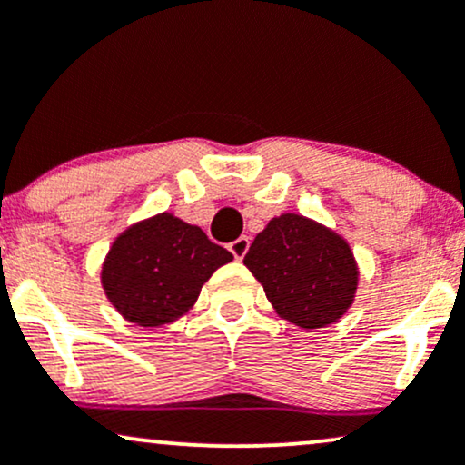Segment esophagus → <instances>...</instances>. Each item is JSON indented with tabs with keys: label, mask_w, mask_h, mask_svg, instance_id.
Segmentation results:
<instances>
[{
	"label": "esophagus",
	"mask_w": 465,
	"mask_h": 465,
	"mask_svg": "<svg viewBox=\"0 0 465 465\" xmlns=\"http://www.w3.org/2000/svg\"><path fill=\"white\" fill-rule=\"evenodd\" d=\"M249 244H251V240L247 236H240L238 240H233V242L229 244V251H232V253H233V258L242 260L244 255H247Z\"/></svg>",
	"instance_id": "obj_1"
}]
</instances>
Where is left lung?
I'll return each mask as SVG.
<instances>
[{
    "label": "left lung",
    "instance_id": "1",
    "mask_svg": "<svg viewBox=\"0 0 465 465\" xmlns=\"http://www.w3.org/2000/svg\"><path fill=\"white\" fill-rule=\"evenodd\" d=\"M244 264L280 317L303 330L339 322L354 302L359 269L339 233L300 214H282L255 236Z\"/></svg>",
    "mask_w": 465,
    "mask_h": 465
}]
</instances>
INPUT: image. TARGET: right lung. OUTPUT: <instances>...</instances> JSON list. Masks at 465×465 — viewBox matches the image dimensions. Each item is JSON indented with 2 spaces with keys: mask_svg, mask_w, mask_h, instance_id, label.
Here are the masks:
<instances>
[{
  "mask_svg": "<svg viewBox=\"0 0 465 465\" xmlns=\"http://www.w3.org/2000/svg\"><path fill=\"white\" fill-rule=\"evenodd\" d=\"M232 260L201 227L163 212L115 238L103 264V288L126 322L159 328L188 312L203 284Z\"/></svg>",
  "mask_w": 465,
  "mask_h": 465,
  "instance_id": "1",
  "label": "right lung"
}]
</instances>
